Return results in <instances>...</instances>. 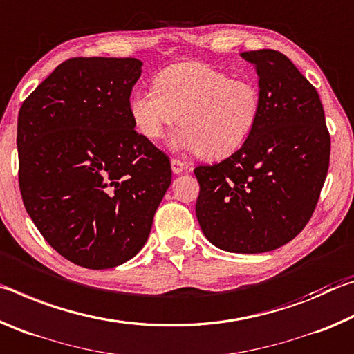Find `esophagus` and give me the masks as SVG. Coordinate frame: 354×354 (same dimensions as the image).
I'll return each mask as SVG.
<instances>
[{
    "label": "esophagus",
    "mask_w": 354,
    "mask_h": 354,
    "mask_svg": "<svg viewBox=\"0 0 354 354\" xmlns=\"http://www.w3.org/2000/svg\"><path fill=\"white\" fill-rule=\"evenodd\" d=\"M185 169V162H183L181 159H176V158H173L171 159V170H173V173H183V170Z\"/></svg>",
    "instance_id": "esophagus-1"
}]
</instances>
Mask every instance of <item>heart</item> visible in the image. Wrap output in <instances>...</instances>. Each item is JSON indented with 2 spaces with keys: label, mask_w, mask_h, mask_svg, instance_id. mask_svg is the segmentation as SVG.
I'll use <instances>...</instances> for the list:
<instances>
[{
  "label": "heart",
  "mask_w": 354,
  "mask_h": 354,
  "mask_svg": "<svg viewBox=\"0 0 354 354\" xmlns=\"http://www.w3.org/2000/svg\"><path fill=\"white\" fill-rule=\"evenodd\" d=\"M129 115L149 140L178 120L181 131L173 147L218 159L237 151L253 134L261 93L253 81L234 80L207 64H176L156 76L154 87L131 95Z\"/></svg>",
  "instance_id": "b5f03b06"
}]
</instances>
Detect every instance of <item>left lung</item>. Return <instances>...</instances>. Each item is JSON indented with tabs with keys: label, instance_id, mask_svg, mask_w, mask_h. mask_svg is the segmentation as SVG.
<instances>
[{
	"label": "left lung",
	"instance_id": "8db88e82",
	"mask_svg": "<svg viewBox=\"0 0 354 354\" xmlns=\"http://www.w3.org/2000/svg\"><path fill=\"white\" fill-rule=\"evenodd\" d=\"M259 75L261 115L230 158L194 170L196 218L215 247L266 253L297 237L325 184L331 136L319 92L286 55L242 53Z\"/></svg>",
	"mask_w": 354,
	"mask_h": 354
}]
</instances>
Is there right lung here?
Wrapping results in <instances>:
<instances>
[{"label": "right lung", "mask_w": 354, "mask_h": 354, "mask_svg": "<svg viewBox=\"0 0 354 354\" xmlns=\"http://www.w3.org/2000/svg\"><path fill=\"white\" fill-rule=\"evenodd\" d=\"M134 57H71L23 101L17 127L23 205L65 259L103 270L134 257L171 183L170 159L137 133Z\"/></svg>", "instance_id": "right-lung-1"}]
</instances>
